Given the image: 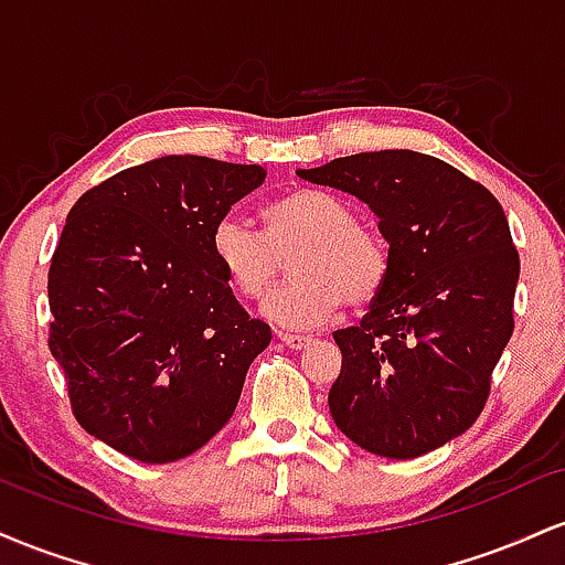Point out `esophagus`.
Returning <instances> with one entry per match:
<instances>
[{"label":"esophagus","mask_w":565,"mask_h":565,"mask_svg":"<svg viewBox=\"0 0 565 565\" xmlns=\"http://www.w3.org/2000/svg\"><path fill=\"white\" fill-rule=\"evenodd\" d=\"M278 340H281L284 345L291 348V350H300L305 345H310V337H305V334H284V332H278Z\"/></svg>","instance_id":"obj_1"}]
</instances>
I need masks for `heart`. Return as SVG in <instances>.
<instances>
[{
	"label": "heart",
	"instance_id": "1",
	"mask_svg": "<svg viewBox=\"0 0 565 565\" xmlns=\"http://www.w3.org/2000/svg\"><path fill=\"white\" fill-rule=\"evenodd\" d=\"M265 231L242 217H223L212 228V257L231 291L263 300L289 260L291 281L265 302L263 313L278 327L316 329L332 321L342 305L364 308L391 276L385 233L359 220L348 199L323 188H291L263 206Z\"/></svg>",
	"mask_w": 565,
	"mask_h": 565
}]
</instances>
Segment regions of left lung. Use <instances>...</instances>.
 Returning <instances> with one entry per match:
<instances>
[{
	"mask_svg": "<svg viewBox=\"0 0 565 565\" xmlns=\"http://www.w3.org/2000/svg\"><path fill=\"white\" fill-rule=\"evenodd\" d=\"M302 180L366 201L391 276L359 327L334 332L329 412L361 449L414 459L476 423L510 342L521 260L489 188L419 151L353 153Z\"/></svg>",
	"mask_w": 565,
	"mask_h": 565,
	"instance_id": "left-lung-1",
	"label": "left lung"
}]
</instances>
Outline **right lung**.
<instances>
[{
  "label": "right lung",
  "instance_id": "obj_1",
  "mask_svg": "<svg viewBox=\"0 0 565 565\" xmlns=\"http://www.w3.org/2000/svg\"><path fill=\"white\" fill-rule=\"evenodd\" d=\"M263 180L260 164L161 157L71 206L47 274V345L89 436L164 465L228 423L270 327L233 297L210 238Z\"/></svg>",
  "mask_w": 565,
  "mask_h": 565
}]
</instances>
